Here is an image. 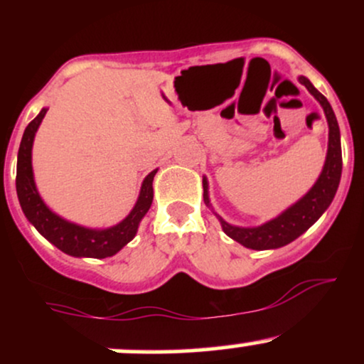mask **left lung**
I'll return each mask as SVG.
<instances>
[{
	"mask_svg": "<svg viewBox=\"0 0 364 364\" xmlns=\"http://www.w3.org/2000/svg\"><path fill=\"white\" fill-rule=\"evenodd\" d=\"M299 82L310 90V94L316 99L323 107L325 116L328 121V150L327 161H325L323 171L313 188L303 196L299 202L287 208L284 214L275 219L269 220L258 228H236L225 223L224 219L219 220L223 224L224 232L229 237L241 243L246 248L252 250H274L281 248L284 245H289L296 237H299L304 231L311 228L320 215L327 210L336 196L337 188H339L341 173H342V154H341V132L337 124L336 114H333L332 106H330L323 94H320L306 77H299ZM203 198L208 203L207 195V181L203 179Z\"/></svg>",
	"mask_w": 364,
	"mask_h": 364,
	"instance_id": "obj_1",
	"label": "left lung"
}]
</instances>
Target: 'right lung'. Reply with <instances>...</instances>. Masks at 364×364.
I'll list each match as a JSON object with an SVG mask.
<instances>
[{
    "instance_id": "add662e5",
    "label": "right lung",
    "mask_w": 364,
    "mask_h": 364,
    "mask_svg": "<svg viewBox=\"0 0 364 364\" xmlns=\"http://www.w3.org/2000/svg\"><path fill=\"white\" fill-rule=\"evenodd\" d=\"M46 112L48 109H43L28 123L20 141L18 161H16V195H18L23 214L34 224L37 231L63 253L89 258L112 257L135 237L141 217L147 214L152 205V181L157 169L144 179L135 207L119 224L109 229H87L61 219L46 207L43 198L37 193L34 174H32V144H34V135Z\"/></svg>"
}]
</instances>
